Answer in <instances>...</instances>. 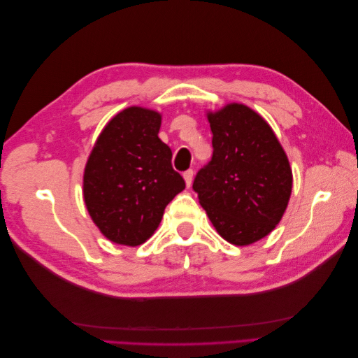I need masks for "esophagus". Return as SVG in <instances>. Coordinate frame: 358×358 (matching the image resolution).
Masks as SVG:
<instances>
[{
    "mask_svg": "<svg viewBox=\"0 0 358 358\" xmlns=\"http://www.w3.org/2000/svg\"><path fill=\"white\" fill-rule=\"evenodd\" d=\"M183 178H185V181H186V186H187V187H191V185H192V178H194V171H192V169L186 171V172L183 173Z\"/></svg>",
    "mask_w": 358,
    "mask_h": 358,
    "instance_id": "obj_1",
    "label": "esophagus"
}]
</instances>
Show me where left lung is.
<instances>
[{
  "mask_svg": "<svg viewBox=\"0 0 358 358\" xmlns=\"http://www.w3.org/2000/svg\"><path fill=\"white\" fill-rule=\"evenodd\" d=\"M212 158L194 191L222 237L246 246L273 231L287 208L292 171L269 124L245 104L208 115Z\"/></svg>",
  "mask_w": 358,
  "mask_h": 358,
  "instance_id": "8db88e82",
  "label": "left lung"
}]
</instances>
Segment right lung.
Here are the masks:
<instances>
[{"instance_id":"right-lung-1","label":"right lung","mask_w":358,"mask_h":358,"mask_svg":"<svg viewBox=\"0 0 358 358\" xmlns=\"http://www.w3.org/2000/svg\"><path fill=\"white\" fill-rule=\"evenodd\" d=\"M159 126L158 112L127 108L103 129L87 159L86 208L104 237L118 245L146 241L186 187L172 167L171 148L158 138Z\"/></svg>"}]
</instances>
